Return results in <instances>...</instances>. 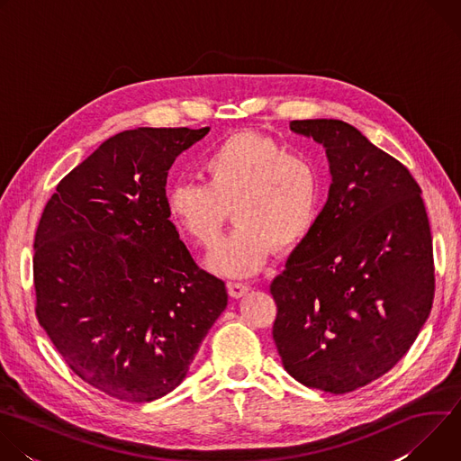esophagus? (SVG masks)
Wrapping results in <instances>:
<instances>
[{
  "instance_id": "1",
  "label": "esophagus",
  "mask_w": 461,
  "mask_h": 461,
  "mask_svg": "<svg viewBox=\"0 0 461 461\" xmlns=\"http://www.w3.org/2000/svg\"><path fill=\"white\" fill-rule=\"evenodd\" d=\"M248 290H249V288H248V285H244V283H228V292H230V295L235 297V299L246 295Z\"/></svg>"
}]
</instances>
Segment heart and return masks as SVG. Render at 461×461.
<instances>
[{
    "mask_svg": "<svg viewBox=\"0 0 461 461\" xmlns=\"http://www.w3.org/2000/svg\"><path fill=\"white\" fill-rule=\"evenodd\" d=\"M201 171L204 182L167 189L166 210L182 233L210 248L231 208L237 226L208 257L217 276L257 274L276 246H297L317 222L324 199L319 164L268 135L242 131L228 137L203 158Z\"/></svg>",
    "mask_w": 461,
    "mask_h": 461,
    "instance_id": "obj_1",
    "label": "heart"
}]
</instances>
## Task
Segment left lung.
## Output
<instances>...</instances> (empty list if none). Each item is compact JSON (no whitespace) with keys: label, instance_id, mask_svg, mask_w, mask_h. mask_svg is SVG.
Here are the masks:
<instances>
[{"label":"left lung","instance_id":"1","mask_svg":"<svg viewBox=\"0 0 461 461\" xmlns=\"http://www.w3.org/2000/svg\"><path fill=\"white\" fill-rule=\"evenodd\" d=\"M326 149L332 184L270 292L274 341L304 386L345 393L386 374L434 299L430 226L409 169L343 120H294Z\"/></svg>","mask_w":461,"mask_h":461}]
</instances>
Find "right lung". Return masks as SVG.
Listing matches in <instances>:
<instances>
[{
    "instance_id": "obj_1",
    "label": "right lung",
    "mask_w": 461,
    "mask_h": 461,
    "mask_svg": "<svg viewBox=\"0 0 461 461\" xmlns=\"http://www.w3.org/2000/svg\"><path fill=\"white\" fill-rule=\"evenodd\" d=\"M210 127H137L65 176L34 237L36 315L69 368L146 403L176 388L228 304L166 210L167 171Z\"/></svg>"
}]
</instances>
